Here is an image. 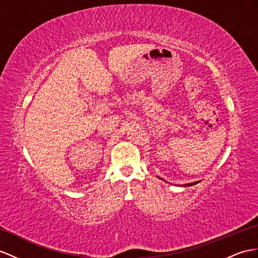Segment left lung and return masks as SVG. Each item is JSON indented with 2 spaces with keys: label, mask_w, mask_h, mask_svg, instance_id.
Instances as JSON below:
<instances>
[{
  "label": "left lung",
  "mask_w": 258,
  "mask_h": 258,
  "mask_svg": "<svg viewBox=\"0 0 258 258\" xmlns=\"http://www.w3.org/2000/svg\"><path fill=\"white\" fill-rule=\"evenodd\" d=\"M162 180V179H161ZM201 181H196V182H194V183H188V184H184L183 186H193V185H195V184H197V183H200Z\"/></svg>",
  "instance_id": "left-lung-1"
}]
</instances>
